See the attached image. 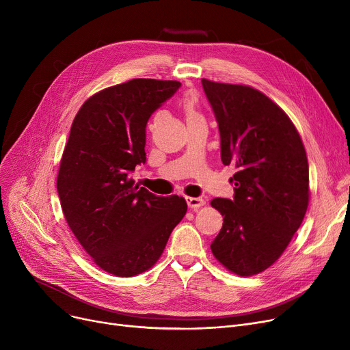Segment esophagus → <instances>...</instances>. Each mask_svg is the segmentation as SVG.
Wrapping results in <instances>:
<instances>
[{"label":"esophagus","mask_w":350,"mask_h":350,"mask_svg":"<svg viewBox=\"0 0 350 350\" xmlns=\"http://www.w3.org/2000/svg\"><path fill=\"white\" fill-rule=\"evenodd\" d=\"M186 200H187L189 207L193 208V210H197V208L203 207L206 204V201L203 198H200V197H187Z\"/></svg>","instance_id":"34e87169"}]
</instances>
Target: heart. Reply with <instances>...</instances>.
<instances>
[{
    "mask_svg": "<svg viewBox=\"0 0 350 350\" xmlns=\"http://www.w3.org/2000/svg\"><path fill=\"white\" fill-rule=\"evenodd\" d=\"M183 110L186 113L187 123H198V122H204L203 113L200 112V107L197 103V98L194 95H186L185 99H183Z\"/></svg>",
    "mask_w": 350,
    "mask_h": 350,
    "instance_id": "heart-1",
    "label": "heart"
}]
</instances>
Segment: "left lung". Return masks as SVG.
I'll return each mask as SVG.
<instances>
[{
  "instance_id": "obj_1",
  "label": "left lung",
  "mask_w": 350,
  "mask_h": 350,
  "mask_svg": "<svg viewBox=\"0 0 350 350\" xmlns=\"http://www.w3.org/2000/svg\"><path fill=\"white\" fill-rule=\"evenodd\" d=\"M221 137V160L234 165V200L214 198L223 228L211 244L230 272L251 277L282 255L309 204L306 152L289 116L258 89L203 79Z\"/></svg>"
}]
</instances>
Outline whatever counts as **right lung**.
I'll list each match as a JSON object with an SVG mask.
<instances>
[{"label": "right lung", "mask_w": 350, "mask_h": 350, "mask_svg": "<svg viewBox=\"0 0 350 350\" xmlns=\"http://www.w3.org/2000/svg\"><path fill=\"white\" fill-rule=\"evenodd\" d=\"M177 81L132 79L99 90L78 110L57 189L66 223L94 262L116 277L149 271L187 203L157 197L129 177L146 161V124Z\"/></svg>", "instance_id": "add662e5"}]
</instances>
